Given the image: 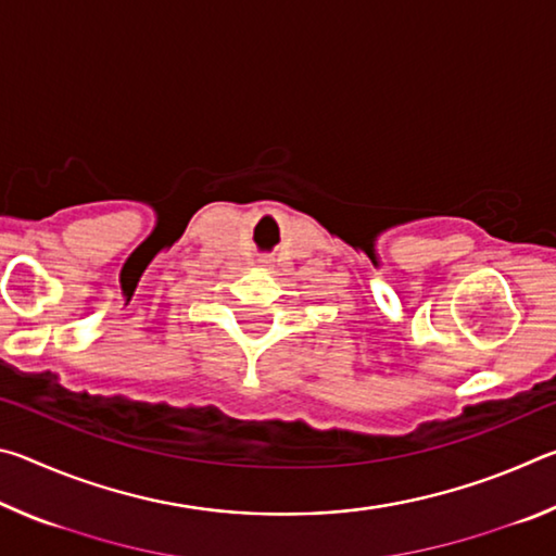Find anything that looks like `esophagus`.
<instances>
[{
	"label": "esophagus",
	"mask_w": 556,
	"mask_h": 556,
	"mask_svg": "<svg viewBox=\"0 0 556 556\" xmlns=\"http://www.w3.org/2000/svg\"><path fill=\"white\" fill-rule=\"evenodd\" d=\"M262 262V267H269V260H260Z\"/></svg>",
	"instance_id": "1"
}]
</instances>
